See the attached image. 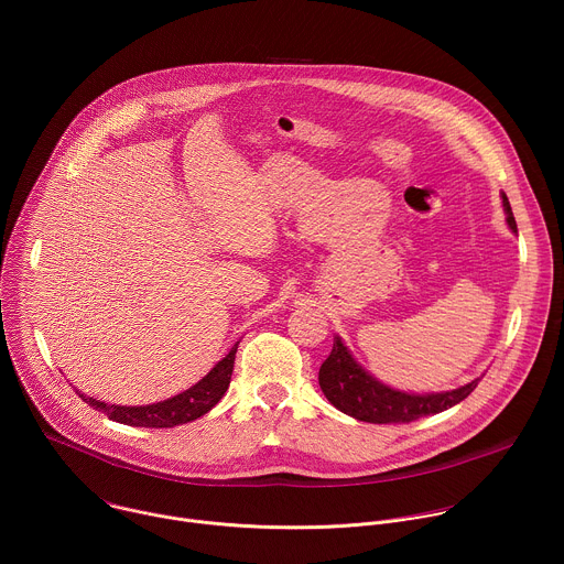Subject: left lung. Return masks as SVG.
<instances>
[{
    "instance_id": "1",
    "label": "left lung",
    "mask_w": 564,
    "mask_h": 564,
    "mask_svg": "<svg viewBox=\"0 0 564 564\" xmlns=\"http://www.w3.org/2000/svg\"><path fill=\"white\" fill-rule=\"evenodd\" d=\"M502 207L507 214V225L513 234H518V225L509 205L507 194H500ZM479 379H473L459 388L444 392H406L381 383L372 377L348 350L341 337H335L333 352L318 368V386L328 397L330 404L341 413L368 422V424H399V422H415L426 415L442 413L453 409L466 399Z\"/></svg>"
}]
</instances>
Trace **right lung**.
Here are the masks:
<instances>
[{"label":"right lung","instance_id":"1","mask_svg":"<svg viewBox=\"0 0 564 564\" xmlns=\"http://www.w3.org/2000/svg\"><path fill=\"white\" fill-rule=\"evenodd\" d=\"M236 348H238V341L200 381H196L192 388L183 390L181 394H174L165 401H158V404L116 406V404H107V401L87 397L83 392L77 394L83 397L89 406H94L96 411H102L109 420L118 424L142 426V429H174L203 417L207 411H212L218 404L231 379Z\"/></svg>","mask_w":564,"mask_h":564}]
</instances>
